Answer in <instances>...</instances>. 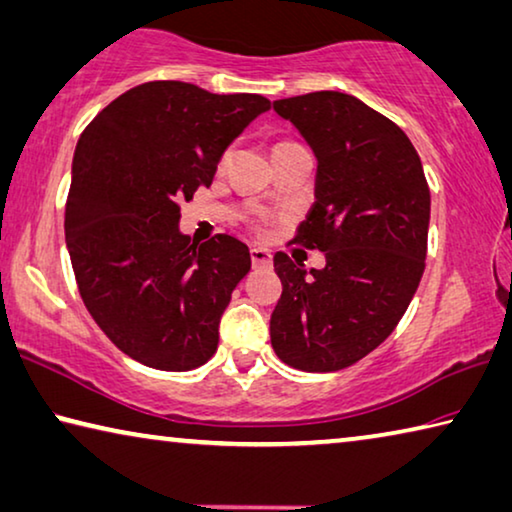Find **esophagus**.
<instances>
[{
    "instance_id": "obj_1",
    "label": "esophagus",
    "mask_w": 512,
    "mask_h": 512,
    "mask_svg": "<svg viewBox=\"0 0 512 512\" xmlns=\"http://www.w3.org/2000/svg\"><path fill=\"white\" fill-rule=\"evenodd\" d=\"M250 259H253L255 269H269L273 264V257L266 248H253L250 250Z\"/></svg>"
}]
</instances>
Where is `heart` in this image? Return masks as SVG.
<instances>
[{"label":"heart","mask_w":512,"mask_h":512,"mask_svg":"<svg viewBox=\"0 0 512 512\" xmlns=\"http://www.w3.org/2000/svg\"><path fill=\"white\" fill-rule=\"evenodd\" d=\"M227 161H230V150H225V152L221 154V161H218V166L225 168V166H227Z\"/></svg>","instance_id":"heart-1"}]
</instances>
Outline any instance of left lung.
Here are the masks:
<instances>
[{
	"label": "left lung",
	"mask_w": 512,
	"mask_h": 512,
	"mask_svg": "<svg viewBox=\"0 0 512 512\" xmlns=\"http://www.w3.org/2000/svg\"><path fill=\"white\" fill-rule=\"evenodd\" d=\"M316 157L314 205L296 243L326 253L307 273L285 253L271 314L278 358L300 371H339L392 335L424 273L431 191L421 159L392 120L358 97L319 91L275 100Z\"/></svg>",
	"instance_id": "obj_1"
}]
</instances>
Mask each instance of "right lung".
<instances>
[{"label":"right lung","instance_id":"right-lung-1","mask_svg":"<svg viewBox=\"0 0 512 512\" xmlns=\"http://www.w3.org/2000/svg\"><path fill=\"white\" fill-rule=\"evenodd\" d=\"M269 109L255 93L148 81L79 136L66 202L72 271L97 326L145 367L191 371L216 353L250 253L227 234L191 243L180 202L212 184L227 145Z\"/></svg>","mask_w":512,"mask_h":512}]
</instances>
